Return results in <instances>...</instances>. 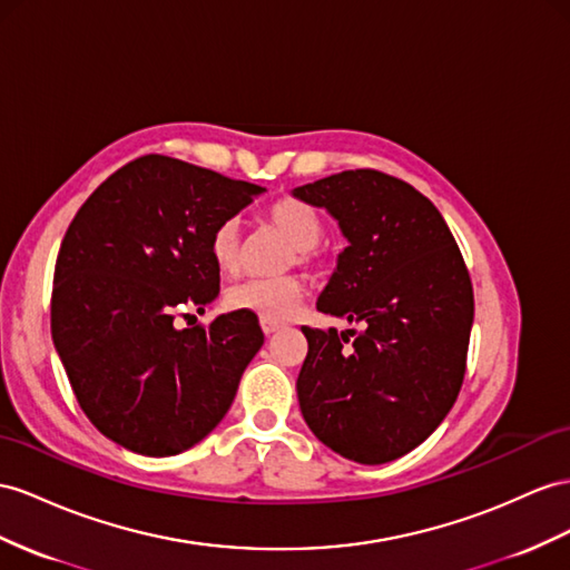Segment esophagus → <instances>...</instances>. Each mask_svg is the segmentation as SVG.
I'll return each instance as SVG.
<instances>
[{"mask_svg": "<svg viewBox=\"0 0 570 570\" xmlns=\"http://www.w3.org/2000/svg\"><path fill=\"white\" fill-rule=\"evenodd\" d=\"M279 330H282V323H274V320H262V332H265L267 337L274 332H279Z\"/></svg>", "mask_w": 570, "mask_h": 570, "instance_id": "1", "label": "esophagus"}]
</instances>
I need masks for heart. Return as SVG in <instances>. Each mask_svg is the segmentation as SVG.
<instances>
[{
  "instance_id": "heart-1",
  "label": "heart",
  "mask_w": 570,
  "mask_h": 570,
  "mask_svg": "<svg viewBox=\"0 0 570 570\" xmlns=\"http://www.w3.org/2000/svg\"><path fill=\"white\" fill-rule=\"evenodd\" d=\"M267 222L284 233L294 245V255L301 267L317 265V243L323 238L325 224L320 214L296 197H282L267 207ZM209 255L222 274H236L240 267V222L236 216L222 218L209 236ZM303 298V284L298 276L284 274L272 279H247L226 291V305L230 311L253 313L262 320L284 323L298 313Z\"/></svg>"
}]
</instances>
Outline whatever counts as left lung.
Here are the masks:
<instances>
[{"mask_svg": "<svg viewBox=\"0 0 570 570\" xmlns=\"http://www.w3.org/2000/svg\"><path fill=\"white\" fill-rule=\"evenodd\" d=\"M294 195L325 207L348 240L317 311L363 325L342 334L301 327L303 419L346 460H397L460 395L474 320L470 272L441 212L395 175L342 170Z\"/></svg>", "mask_w": 570, "mask_h": 570, "instance_id": "8db88e82", "label": "left lung"}]
</instances>
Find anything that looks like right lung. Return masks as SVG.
<instances>
[{"mask_svg": "<svg viewBox=\"0 0 570 570\" xmlns=\"http://www.w3.org/2000/svg\"><path fill=\"white\" fill-rule=\"evenodd\" d=\"M265 187L149 154L81 204L55 265L50 330L91 424L149 458L178 455L224 419L265 344L253 313L175 327L218 296L209 236Z\"/></svg>", "mask_w": 570, "mask_h": 570, "instance_id": "obj_1", "label": "right lung"}]
</instances>
